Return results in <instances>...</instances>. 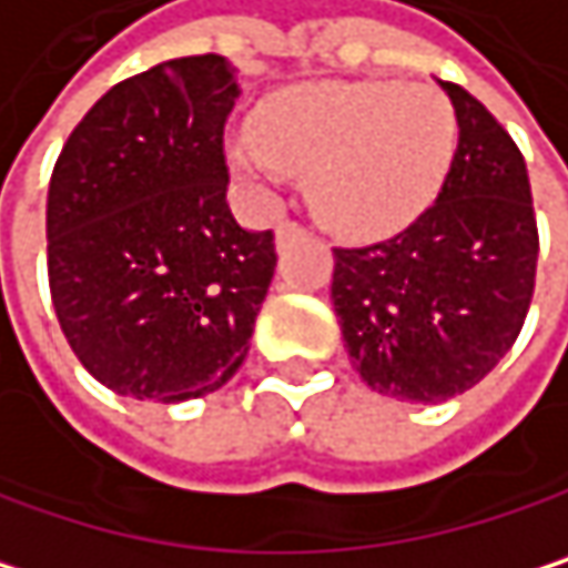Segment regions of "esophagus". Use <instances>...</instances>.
Instances as JSON below:
<instances>
[{
  "label": "esophagus",
  "instance_id": "1",
  "mask_svg": "<svg viewBox=\"0 0 568 568\" xmlns=\"http://www.w3.org/2000/svg\"><path fill=\"white\" fill-rule=\"evenodd\" d=\"M303 232H306V229H303L300 222H293V219H286V222H278V225H275V242H278V245H286V242H293V239H300Z\"/></svg>",
  "mask_w": 568,
  "mask_h": 568
}]
</instances>
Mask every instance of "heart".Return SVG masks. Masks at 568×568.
<instances>
[{
    "instance_id": "obj_1",
    "label": "heart",
    "mask_w": 568,
    "mask_h": 568,
    "mask_svg": "<svg viewBox=\"0 0 568 568\" xmlns=\"http://www.w3.org/2000/svg\"><path fill=\"white\" fill-rule=\"evenodd\" d=\"M456 152V112L423 82H320L262 102L255 135L229 139V159L255 189L306 175L316 215L346 235H379L419 215Z\"/></svg>"
}]
</instances>
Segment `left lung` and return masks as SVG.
Instances as JSON below:
<instances>
[{
  "label": "left lung",
  "instance_id": "left-lung-1",
  "mask_svg": "<svg viewBox=\"0 0 568 568\" xmlns=\"http://www.w3.org/2000/svg\"><path fill=\"white\" fill-rule=\"evenodd\" d=\"M459 145L436 202L399 235L333 248V306L363 383L406 403L473 389L513 349L536 286L539 232L513 135L456 82Z\"/></svg>",
  "mask_w": 568,
  "mask_h": 568
}]
</instances>
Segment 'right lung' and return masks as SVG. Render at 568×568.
<instances>
[{"label":"right lung","instance_id":"add662e5","mask_svg":"<svg viewBox=\"0 0 568 568\" xmlns=\"http://www.w3.org/2000/svg\"><path fill=\"white\" fill-rule=\"evenodd\" d=\"M235 99L222 55L169 59L112 85L55 159L52 306L79 363L119 396L199 399L248 353L275 242L225 202Z\"/></svg>","mask_w":568,"mask_h":568}]
</instances>
